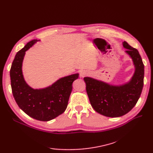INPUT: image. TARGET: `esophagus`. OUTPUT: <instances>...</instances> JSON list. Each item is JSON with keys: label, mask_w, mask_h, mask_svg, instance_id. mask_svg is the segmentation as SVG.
<instances>
[{"label": "esophagus", "mask_w": 153, "mask_h": 153, "mask_svg": "<svg viewBox=\"0 0 153 153\" xmlns=\"http://www.w3.org/2000/svg\"><path fill=\"white\" fill-rule=\"evenodd\" d=\"M88 74V73L85 71H82L80 73V77H84L85 76L87 75Z\"/></svg>", "instance_id": "obj_1"}]
</instances>
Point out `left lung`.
Returning a JSON list of instances; mask_svg holds the SVG:
<instances>
[{
  "instance_id": "8db88e82",
  "label": "left lung",
  "mask_w": 153,
  "mask_h": 153,
  "mask_svg": "<svg viewBox=\"0 0 153 153\" xmlns=\"http://www.w3.org/2000/svg\"><path fill=\"white\" fill-rule=\"evenodd\" d=\"M123 47L132 58L135 72L131 80L122 86L110 85L89 77H85L86 91L90 103L97 112L110 117H121L137 104L143 86L144 65L138 51L126 41Z\"/></svg>"
}]
</instances>
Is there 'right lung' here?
<instances>
[{
	"label": "right lung",
	"instance_id": "right-lung-1",
	"mask_svg": "<svg viewBox=\"0 0 153 153\" xmlns=\"http://www.w3.org/2000/svg\"><path fill=\"white\" fill-rule=\"evenodd\" d=\"M36 41H30L16 54L10 69L11 85L17 105L26 114L39 121H48L66 110L72 84L78 74L62 78L46 89H32L23 77L22 64L25 51Z\"/></svg>",
	"mask_w": 153,
	"mask_h": 153
}]
</instances>
